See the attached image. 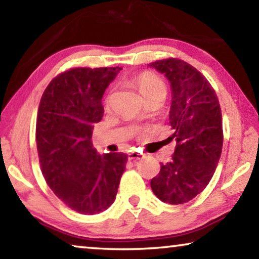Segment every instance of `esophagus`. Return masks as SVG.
<instances>
[{"mask_svg":"<svg viewBox=\"0 0 259 259\" xmlns=\"http://www.w3.org/2000/svg\"><path fill=\"white\" fill-rule=\"evenodd\" d=\"M144 158V154L140 153V152H131V153L128 154V159L130 160H140V159Z\"/></svg>","mask_w":259,"mask_h":259,"instance_id":"1","label":"esophagus"}]
</instances>
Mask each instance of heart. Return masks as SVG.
Masks as SVG:
<instances>
[{
	"label": "heart",
	"mask_w": 259,
	"mask_h": 259,
	"mask_svg": "<svg viewBox=\"0 0 259 259\" xmlns=\"http://www.w3.org/2000/svg\"><path fill=\"white\" fill-rule=\"evenodd\" d=\"M134 82H136L140 94L143 95L145 99H148L150 97H152V95L157 93L166 94V86L164 81L151 72L140 73L139 75L136 77ZM109 99H111V97L108 95L105 100L106 104H108Z\"/></svg>",
	"instance_id": "heart-1"
}]
</instances>
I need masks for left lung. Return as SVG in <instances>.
I'll use <instances>...</instances> for the list:
<instances>
[{"label": "left lung", "mask_w": 259, "mask_h": 259, "mask_svg": "<svg viewBox=\"0 0 259 259\" xmlns=\"http://www.w3.org/2000/svg\"><path fill=\"white\" fill-rule=\"evenodd\" d=\"M165 74L172 88L169 125L177 146L172 159L160 164L151 189L168 204H184L203 192L222 154L223 122L217 94L206 77L183 60L150 63Z\"/></svg>", "instance_id": "8db88e82"}]
</instances>
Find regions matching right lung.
Masks as SVG:
<instances>
[{"label": "right lung", "instance_id": "add662e5", "mask_svg": "<svg viewBox=\"0 0 259 259\" xmlns=\"http://www.w3.org/2000/svg\"><path fill=\"white\" fill-rule=\"evenodd\" d=\"M120 67H77L60 73L38 105L36 146L42 175L59 199L82 214L105 211L115 200L125 153L100 155L92 144L102 119L101 99Z\"/></svg>", "mask_w": 259, "mask_h": 259}]
</instances>
